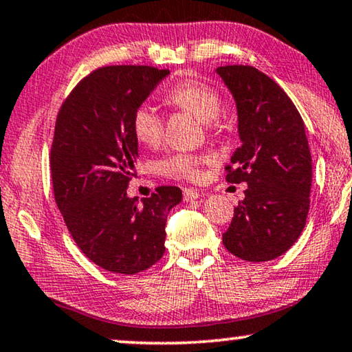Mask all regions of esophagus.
<instances>
[{
  "label": "esophagus",
  "mask_w": 352,
  "mask_h": 352,
  "mask_svg": "<svg viewBox=\"0 0 352 352\" xmlns=\"http://www.w3.org/2000/svg\"><path fill=\"white\" fill-rule=\"evenodd\" d=\"M197 198H200V192H198L197 188H184V201H193L197 200Z\"/></svg>",
  "instance_id": "1"
}]
</instances>
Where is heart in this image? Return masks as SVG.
<instances>
[{
	"instance_id": "1",
	"label": "heart",
	"mask_w": 352,
	"mask_h": 352,
	"mask_svg": "<svg viewBox=\"0 0 352 352\" xmlns=\"http://www.w3.org/2000/svg\"><path fill=\"white\" fill-rule=\"evenodd\" d=\"M165 103L171 108L187 111L205 122L208 129L217 124L222 108L221 95L201 80L187 79L171 87L165 95ZM164 117L151 104H140L131 116V130L135 138L147 147H155L164 136ZM205 157L190 152H173L157 162L160 175L173 179H193L200 175Z\"/></svg>"
}]
</instances>
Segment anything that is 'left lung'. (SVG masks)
<instances>
[{
  "mask_svg": "<svg viewBox=\"0 0 352 352\" xmlns=\"http://www.w3.org/2000/svg\"><path fill=\"white\" fill-rule=\"evenodd\" d=\"M216 73L235 98L241 141L226 179L248 184L222 243L243 261H273L294 246L309 211L313 166L303 119L286 91L252 66Z\"/></svg>",
  "mask_w": 352,
  "mask_h": 352,
  "instance_id": "1",
  "label": "left lung"
}]
</instances>
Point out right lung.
Here are the masks:
<instances>
[{
	"instance_id": "obj_1",
	"label": "right lung",
	"mask_w": 352,
	"mask_h": 352,
	"mask_svg": "<svg viewBox=\"0 0 352 352\" xmlns=\"http://www.w3.org/2000/svg\"><path fill=\"white\" fill-rule=\"evenodd\" d=\"M168 74L104 66L80 80L58 111L50 151L55 201L80 251L106 272L136 274L159 262L168 212L182 200L175 186L141 201L126 195L138 162L131 116Z\"/></svg>"
}]
</instances>
